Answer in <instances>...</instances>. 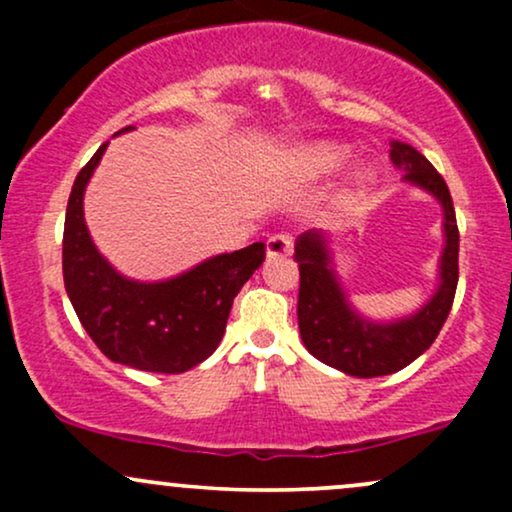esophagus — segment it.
<instances>
[{"mask_svg": "<svg viewBox=\"0 0 512 512\" xmlns=\"http://www.w3.org/2000/svg\"><path fill=\"white\" fill-rule=\"evenodd\" d=\"M293 250V238L286 233H274L267 238V257H284L291 255Z\"/></svg>", "mask_w": 512, "mask_h": 512, "instance_id": "1", "label": "esophagus"}]
</instances>
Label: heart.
Segmentation results:
<instances>
[{
	"instance_id": "obj_1",
	"label": "heart",
	"mask_w": 512,
	"mask_h": 512,
	"mask_svg": "<svg viewBox=\"0 0 512 512\" xmlns=\"http://www.w3.org/2000/svg\"><path fill=\"white\" fill-rule=\"evenodd\" d=\"M293 173L301 175V178L317 180L327 178V175L339 173V170L346 168L351 163V149L344 144L337 142H315L305 144L301 149H296L289 158ZM373 182V173L370 170H358L354 185L358 190H366V187Z\"/></svg>"
}]
</instances>
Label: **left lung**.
<instances>
[{
    "label": "left lung",
    "mask_w": 512,
    "mask_h": 512,
    "mask_svg": "<svg viewBox=\"0 0 512 512\" xmlns=\"http://www.w3.org/2000/svg\"><path fill=\"white\" fill-rule=\"evenodd\" d=\"M392 163L404 182L431 195L443 211V250L438 260V284L414 313L375 320L349 301L332 252V236L320 228L305 231L293 245V260L301 267L298 291V330L305 349L317 361L354 378H378L407 368L436 342L448 320L457 289V233L455 207L445 180L414 146L390 142Z\"/></svg>",
    "instance_id": "8db88e82"
}]
</instances>
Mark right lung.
I'll return each mask as SVG.
<instances>
[{"label": "right lung", "mask_w": 512, "mask_h": 512, "mask_svg": "<svg viewBox=\"0 0 512 512\" xmlns=\"http://www.w3.org/2000/svg\"><path fill=\"white\" fill-rule=\"evenodd\" d=\"M134 127L120 129L125 134ZM108 149L76 175L62 240L64 289L88 337L110 361L149 373H185L209 358L226 332L233 298L264 262V243L207 257L158 281L125 276L101 255L84 219V195Z\"/></svg>", "instance_id": "right-lung-1"}]
</instances>
